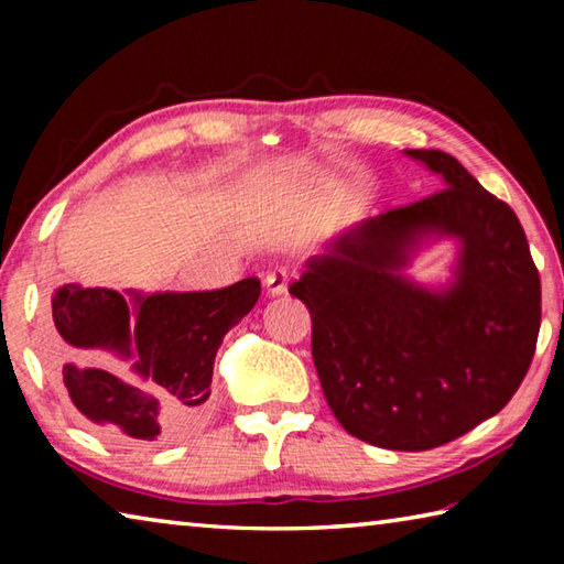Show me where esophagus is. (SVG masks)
Listing matches in <instances>:
<instances>
[{
	"label": "esophagus",
	"instance_id": "obj_1",
	"mask_svg": "<svg viewBox=\"0 0 564 564\" xmlns=\"http://www.w3.org/2000/svg\"><path fill=\"white\" fill-rule=\"evenodd\" d=\"M289 283H291V271L283 269V265H275L269 273H265L263 285H265V293L275 299V295H283L289 291Z\"/></svg>",
	"mask_w": 564,
	"mask_h": 564
}]
</instances>
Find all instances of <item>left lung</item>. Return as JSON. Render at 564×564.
<instances>
[{"label": "left lung", "instance_id": "left-lung-1", "mask_svg": "<svg viewBox=\"0 0 564 564\" xmlns=\"http://www.w3.org/2000/svg\"><path fill=\"white\" fill-rule=\"evenodd\" d=\"M443 191L333 236L291 285L313 318V362L333 415L388 451H431L473 431L520 388L540 333V275L508 204L445 151L405 149ZM441 240V284L406 269Z\"/></svg>", "mask_w": 564, "mask_h": 564}]
</instances>
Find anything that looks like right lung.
<instances>
[{"label": "right lung", "instance_id": "add662e5", "mask_svg": "<svg viewBox=\"0 0 564 564\" xmlns=\"http://www.w3.org/2000/svg\"><path fill=\"white\" fill-rule=\"evenodd\" d=\"M259 295V279L202 293L56 289L50 352L76 415L123 445L188 433L212 395L218 346ZM99 349L124 370L94 367Z\"/></svg>", "mask_w": 564, "mask_h": 564}]
</instances>
